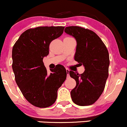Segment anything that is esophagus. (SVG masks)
<instances>
[{"label": "esophagus", "mask_w": 127, "mask_h": 127, "mask_svg": "<svg viewBox=\"0 0 127 127\" xmlns=\"http://www.w3.org/2000/svg\"><path fill=\"white\" fill-rule=\"evenodd\" d=\"M66 72H67V78H69V70L66 69Z\"/></svg>", "instance_id": "esophagus-1"}]
</instances>
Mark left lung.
Returning <instances> with one entry per match:
<instances>
[{"label":"left lung","instance_id":"8db88e82","mask_svg":"<svg viewBox=\"0 0 127 127\" xmlns=\"http://www.w3.org/2000/svg\"><path fill=\"white\" fill-rule=\"evenodd\" d=\"M64 32L76 40L74 60L85 67L81 74L69 71L70 76L76 82L71 92L72 100L79 106L92 105L101 95L108 77V50L99 37L90 29L69 26Z\"/></svg>","mask_w":127,"mask_h":127}]
</instances>
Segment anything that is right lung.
<instances>
[{
	"mask_svg": "<svg viewBox=\"0 0 127 127\" xmlns=\"http://www.w3.org/2000/svg\"><path fill=\"white\" fill-rule=\"evenodd\" d=\"M64 26H40L24 31L12 49L15 81L24 98L43 108L56 101L57 92L67 76L65 67L56 65L48 74L43 58L49 53L51 42L63 33Z\"/></svg>",
	"mask_w": 127,
	"mask_h": 127,
	"instance_id": "add662e5",
	"label": "right lung"
}]
</instances>
